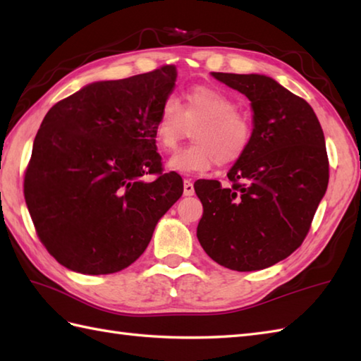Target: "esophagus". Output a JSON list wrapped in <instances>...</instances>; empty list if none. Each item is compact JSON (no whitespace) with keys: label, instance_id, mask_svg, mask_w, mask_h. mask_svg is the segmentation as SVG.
Listing matches in <instances>:
<instances>
[{"label":"esophagus","instance_id":"34e87169","mask_svg":"<svg viewBox=\"0 0 361 361\" xmlns=\"http://www.w3.org/2000/svg\"><path fill=\"white\" fill-rule=\"evenodd\" d=\"M183 192H185V195H188V197L194 195V185H192V181H190V180H185V183H183Z\"/></svg>","mask_w":361,"mask_h":361}]
</instances>
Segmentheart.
I'll list each match as a JSON object with an SVG mask.
<instances>
[{"label":"heart","instance_id":"heart-1","mask_svg":"<svg viewBox=\"0 0 361 361\" xmlns=\"http://www.w3.org/2000/svg\"><path fill=\"white\" fill-rule=\"evenodd\" d=\"M188 128H192L190 137L194 142L169 158L167 169L171 172L202 173L216 163L233 164L251 145V122L237 111L234 99L219 88H190L181 106L176 99H166L155 124L158 147L175 149L188 135Z\"/></svg>","mask_w":361,"mask_h":361}]
</instances>
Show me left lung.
<instances>
[{
	"label": "left lung",
	"instance_id": "obj_1",
	"mask_svg": "<svg viewBox=\"0 0 361 361\" xmlns=\"http://www.w3.org/2000/svg\"><path fill=\"white\" fill-rule=\"evenodd\" d=\"M251 102L252 137L229 169L231 186L198 180L197 237L212 260L256 271L288 257L307 235L329 183L323 128L312 106L264 74L211 73Z\"/></svg>",
	"mask_w": 361,
	"mask_h": 361
}]
</instances>
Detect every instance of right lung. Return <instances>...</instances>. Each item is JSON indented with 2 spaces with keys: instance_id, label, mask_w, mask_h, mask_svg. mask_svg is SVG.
Returning <instances> with one entry per match:
<instances>
[{
  "instance_id": "add662e5",
  "label": "right lung",
  "mask_w": 361,
  "mask_h": 361,
  "mask_svg": "<svg viewBox=\"0 0 361 361\" xmlns=\"http://www.w3.org/2000/svg\"><path fill=\"white\" fill-rule=\"evenodd\" d=\"M176 68L88 83L46 113L25 175L42 243L82 274H110L140 257L158 220L183 194L163 173L155 124ZM158 173L145 182L142 176Z\"/></svg>"
}]
</instances>
